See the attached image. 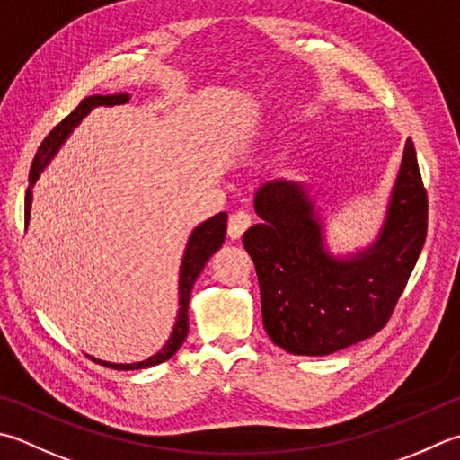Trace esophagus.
Instances as JSON below:
<instances>
[{"instance_id": "esophagus-1", "label": "esophagus", "mask_w": 460, "mask_h": 460, "mask_svg": "<svg viewBox=\"0 0 460 460\" xmlns=\"http://www.w3.org/2000/svg\"><path fill=\"white\" fill-rule=\"evenodd\" d=\"M251 223H253V219H251V213L247 211H235L229 217V227H227V233L231 239H239L243 233H245Z\"/></svg>"}]
</instances>
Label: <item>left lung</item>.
Masks as SVG:
<instances>
[{"label": "left lung", "instance_id": "obj_1", "mask_svg": "<svg viewBox=\"0 0 460 460\" xmlns=\"http://www.w3.org/2000/svg\"><path fill=\"white\" fill-rule=\"evenodd\" d=\"M255 209L263 223L243 235V245L255 263L263 325L277 347L291 355H331L389 323L427 237V189L412 139L381 237L367 253L349 261L327 255L299 183H265Z\"/></svg>", "mask_w": 460, "mask_h": 460}]
</instances>
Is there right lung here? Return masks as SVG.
<instances>
[{
	"instance_id": "obj_1",
	"label": "right lung",
	"mask_w": 460,
	"mask_h": 460,
	"mask_svg": "<svg viewBox=\"0 0 460 460\" xmlns=\"http://www.w3.org/2000/svg\"><path fill=\"white\" fill-rule=\"evenodd\" d=\"M129 95L128 93H117V95H92L85 97L74 111H71L66 119L59 121L56 128L49 131L48 137L41 141V146L35 153L33 164L30 169V187L25 191V225L27 219H30V207H31V187L33 183L38 181L40 173L43 171V167L49 164V159L53 157V153L59 149V146L66 141L67 135L71 133V129L84 119V117L93 110V107H111V105H121L128 103ZM225 233H227V213H217L215 217L207 219L205 223H201L199 227L193 231V235L189 237L185 255H183V263H181V275H179V314L175 321L173 332H171L169 341L165 343V347L159 350L157 355H153L151 358L143 363H133V365H115V363H105V361H97L95 363L103 365L107 368H115V371H135V368H146V367H153L159 363H165L167 358L173 357L177 353V349L183 345V341L187 337L189 331V319H187V307H189V296H191L193 285L197 281V277L201 275L203 267L207 265V261L211 259V255L215 251H219L221 243L225 241Z\"/></svg>"
}]
</instances>
